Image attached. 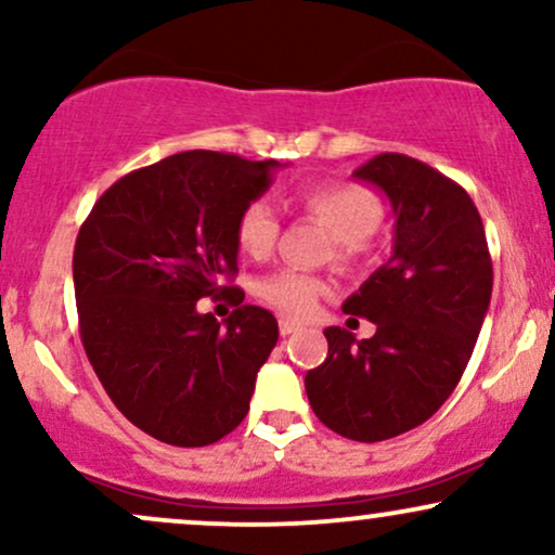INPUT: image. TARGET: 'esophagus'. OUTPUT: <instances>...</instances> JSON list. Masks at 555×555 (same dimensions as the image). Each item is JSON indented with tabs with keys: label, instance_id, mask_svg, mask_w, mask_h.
<instances>
[{
	"label": "esophagus",
	"instance_id": "esophagus-1",
	"mask_svg": "<svg viewBox=\"0 0 555 555\" xmlns=\"http://www.w3.org/2000/svg\"><path fill=\"white\" fill-rule=\"evenodd\" d=\"M279 331H282V336H289L299 331V323L292 321V318H279Z\"/></svg>",
	"mask_w": 555,
	"mask_h": 555
}]
</instances>
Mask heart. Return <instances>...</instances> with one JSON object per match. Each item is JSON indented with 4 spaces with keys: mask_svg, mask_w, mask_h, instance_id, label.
<instances>
[{
    "mask_svg": "<svg viewBox=\"0 0 555 555\" xmlns=\"http://www.w3.org/2000/svg\"><path fill=\"white\" fill-rule=\"evenodd\" d=\"M292 203L310 219L321 221L334 234L336 258L354 260L365 250V240L384 219L380 197L360 182H315L297 190ZM279 216L263 201H253L242 208L237 219V245L245 256L263 260L276 247ZM326 295V284L313 273L279 271L258 284V297L279 313L292 318H308L318 299Z\"/></svg>",
    "mask_w": 555,
    "mask_h": 555,
    "instance_id": "obj_1",
    "label": "heart"
}]
</instances>
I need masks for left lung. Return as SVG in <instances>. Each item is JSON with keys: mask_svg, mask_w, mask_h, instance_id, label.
I'll use <instances>...</instances> for the list:
<instances>
[{"mask_svg": "<svg viewBox=\"0 0 555 555\" xmlns=\"http://www.w3.org/2000/svg\"><path fill=\"white\" fill-rule=\"evenodd\" d=\"M388 197L391 258L347 297L375 323L371 339L328 326V358L305 375L315 417L344 438L386 441L417 428L451 397L486 321L493 263L473 197L404 154L354 169Z\"/></svg>", "mask_w": 555, "mask_h": 555, "instance_id": "8db88e82", "label": "left lung"}]
</instances>
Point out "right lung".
I'll return each instance as SVG.
<instances>
[{"label":"right lung","instance_id":"add662e5","mask_svg":"<svg viewBox=\"0 0 555 555\" xmlns=\"http://www.w3.org/2000/svg\"><path fill=\"white\" fill-rule=\"evenodd\" d=\"M282 164L182 151L95 201L73 256L80 339L117 410L171 446H208L245 420L279 323L240 305L197 313L237 273V219ZM232 297L245 299L242 289Z\"/></svg>","mask_w":555,"mask_h":555}]
</instances>
